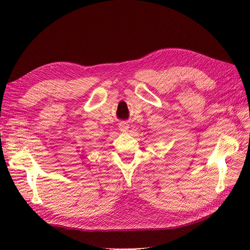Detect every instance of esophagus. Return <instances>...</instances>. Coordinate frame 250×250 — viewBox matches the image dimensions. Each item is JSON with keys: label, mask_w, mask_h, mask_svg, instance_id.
Instances as JSON below:
<instances>
[{"label": "esophagus", "mask_w": 250, "mask_h": 250, "mask_svg": "<svg viewBox=\"0 0 250 250\" xmlns=\"http://www.w3.org/2000/svg\"><path fill=\"white\" fill-rule=\"evenodd\" d=\"M118 127H119V130H120V132L122 133H126L127 131H128V125L126 124V123H120L119 125H118Z\"/></svg>", "instance_id": "obj_1"}]
</instances>
